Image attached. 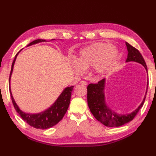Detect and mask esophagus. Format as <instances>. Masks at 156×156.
Masks as SVG:
<instances>
[{
  "mask_svg": "<svg viewBox=\"0 0 156 156\" xmlns=\"http://www.w3.org/2000/svg\"><path fill=\"white\" fill-rule=\"evenodd\" d=\"M80 83L81 84H82V85H87L88 84V83H87V82H86V81H84V80H82V81H80Z\"/></svg>",
  "mask_w": 156,
  "mask_h": 156,
  "instance_id": "1",
  "label": "esophagus"
}]
</instances>
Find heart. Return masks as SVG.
I'll list each match as a JSON object with an SVG mask.
<instances>
[{"label": "heart", "mask_w": 156, "mask_h": 156, "mask_svg": "<svg viewBox=\"0 0 156 156\" xmlns=\"http://www.w3.org/2000/svg\"><path fill=\"white\" fill-rule=\"evenodd\" d=\"M117 56L118 51L111 44L96 43L81 49L77 60L72 61L71 65L77 73L93 67L94 74L101 76L108 70Z\"/></svg>", "instance_id": "heart-1"}]
</instances>
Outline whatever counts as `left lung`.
<instances>
[{"instance_id": "8db88e82", "label": "left lung", "mask_w": 156, "mask_h": 156, "mask_svg": "<svg viewBox=\"0 0 156 156\" xmlns=\"http://www.w3.org/2000/svg\"><path fill=\"white\" fill-rule=\"evenodd\" d=\"M127 48L128 55L126 62H135L143 65L147 71L145 62L140 52L136 48L131 45L127 42L125 43ZM105 79L98 82L96 84H90L87 87V101L89 108L94 115V117L100 121L102 124L109 127H120L127 122H130L135 118L137 112L143 107L146 97L145 94L144 101L136 110L128 115L117 114V112L111 111L107 107L105 101L104 88ZM147 93V92H146Z\"/></svg>"}]
</instances>
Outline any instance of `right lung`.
I'll use <instances>...</instances> for the list:
<instances>
[{
    "mask_svg": "<svg viewBox=\"0 0 156 156\" xmlns=\"http://www.w3.org/2000/svg\"><path fill=\"white\" fill-rule=\"evenodd\" d=\"M43 41H45V40H44V39H36V40L31 42L27 46ZM18 54L19 52L16 54L14 60L12 62L11 70L9 76V82L12 72L13 66H14L15 59ZM73 88H74L73 86L72 87L66 88L64 91L62 92L60 96L58 98L57 100H56L54 105L50 108H49L48 110H46L43 112H41V113L35 115L25 113V112H23L20 110L18 106L16 105V102H15L14 98L12 97L10 88L9 90L13 106H14L16 111L20 115V117L27 122V124H29L33 127L40 129H47L55 125L56 124H58L62 120V118L64 117V115L66 114V112L68 108L69 102H70V98Z\"/></svg>",
    "mask_w": 156,
    "mask_h": 156,
    "instance_id": "add662e5",
    "label": "right lung"
}]
</instances>
